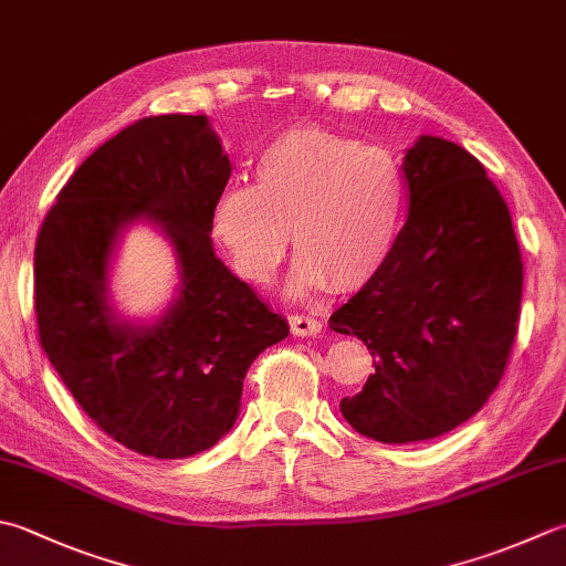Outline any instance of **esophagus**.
<instances>
[{
  "mask_svg": "<svg viewBox=\"0 0 566 566\" xmlns=\"http://www.w3.org/2000/svg\"><path fill=\"white\" fill-rule=\"evenodd\" d=\"M290 326L294 336H316L321 331V321L308 314H294L290 316Z\"/></svg>",
  "mask_w": 566,
  "mask_h": 566,
  "instance_id": "1",
  "label": "esophagus"
}]
</instances>
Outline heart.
I'll return each instance as SVG.
<instances>
[{"label":"heart","instance_id":"obj_1","mask_svg":"<svg viewBox=\"0 0 566 566\" xmlns=\"http://www.w3.org/2000/svg\"><path fill=\"white\" fill-rule=\"evenodd\" d=\"M407 203L400 159L321 127L290 129L260 154L252 184H230L210 230L242 280L268 284L286 245L298 252L290 290H360L395 248Z\"/></svg>","mask_w":566,"mask_h":566}]
</instances>
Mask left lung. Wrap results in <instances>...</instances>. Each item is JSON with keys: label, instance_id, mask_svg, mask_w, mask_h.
<instances>
[{"label": "left lung", "instance_id": "obj_1", "mask_svg": "<svg viewBox=\"0 0 566 566\" xmlns=\"http://www.w3.org/2000/svg\"><path fill=\"white\" fill-rule=\"evenodd\" d=\"M402 169L409 216L390 258L328 321L370 350L375 373L340 415L382 444L441 437L489 402L523 296L511 210L483 164L422 135Z\"/></svg>", "mask_w": 566, "mask_h": 566}]
</instances>
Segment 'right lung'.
Segmentation results:
<instances>
[{
  "instance_id": "add662e5",
  "label": "right lung",
  "mask_w": 566,
  "mask_h": 566,
  "mask_svg": "<svg viewBox=\"0 0 566 566\" xmlns=\"http://www.w3.org/2000/svg\"><path fill=\"white\" fill-rule=\"evenodd\" d=\"M230 171L206 115L144 117L77 166L39 232L41 348L85 415L144 457L186 459L218 444L252 360L290 336L216 258L210 208ZM135 219L157 224L180 262V294L154 325L119 322L106 298L108 260Z\"/></svg>"
}]
</instances>
